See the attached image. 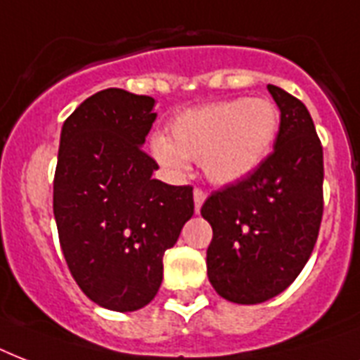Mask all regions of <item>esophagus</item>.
<instances>
[{"label":"esophagus","instance_id":"1","mask_svg":"<svg viewBox=\"0 0 360 360\" xmlns=\"http://www.w3.org/2000/svg\"><path fill=\"white\" fill-rule=\"evenodd\" d=\"M206 199V193L202 191V189H195L193 191V202H195V212H199L200 210V206H202V202H205Z\"/></svg>","mask_w":360,"mask_h":360}]
</instances>
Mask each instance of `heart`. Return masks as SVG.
Masks as SVG:
<instances>
[{
	"label": "heart",
	"mask_w": 360,
	"mask_h": 360,
	"mask_svg": "<svg viewBox=\"0 0 360 360\" xmlns=\"http://www.w3.org/2000/svg\"><path fill=\"white\" fill-rule=\"evenodd\" d=\"M171 141L155 135L150 150L172 174H186L200 161L218 186L240 182L269 158L280 129V110L263 97L229 99L184 110L171 122Z\"/></svg>",
	"instance_id": "obj_1"
}]
</instances>
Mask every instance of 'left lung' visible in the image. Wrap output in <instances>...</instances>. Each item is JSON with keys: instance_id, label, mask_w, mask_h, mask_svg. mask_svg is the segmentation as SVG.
I'll return each instance as SVG.
<instances>
[{"instance_id": "1", "label": "left lung", "mask_w": 360, "mask_h": 360, "mask_svg": "<svg viewBox=\"0 0 360 360\" xmlns=\"http://www.w3.org/2000/svg\"><path fill=\"white\" fill-rule=\"evenodd\" d=\"M280 108L274 152L257 171L205 200L212 225L208 280L236 304H259L291 285L308 263L323 218V146L304 103L269 84Z\"/></svg>"}]
</instances>
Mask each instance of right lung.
Returning <instances> with one entry per match:
<instances>
[{
    "label": "right lung",
    "mask_w": 360,
    "mask_h": 360,
    "mask_svg": "<svg viewBox=\"0 0 360 360\" xmlns=\"http://www.w3.org/2000/svg\"><path fill=\"white\" fill-rule=\"evenodd\" d=\"M154 97L97 91L63 122L54 218L75 281L96 304L135 311L160 291L163 253L193 216V188L152 178L142 144Z\"/></svg>",
    "instance_id": "add662e5"
}]
</instances>
